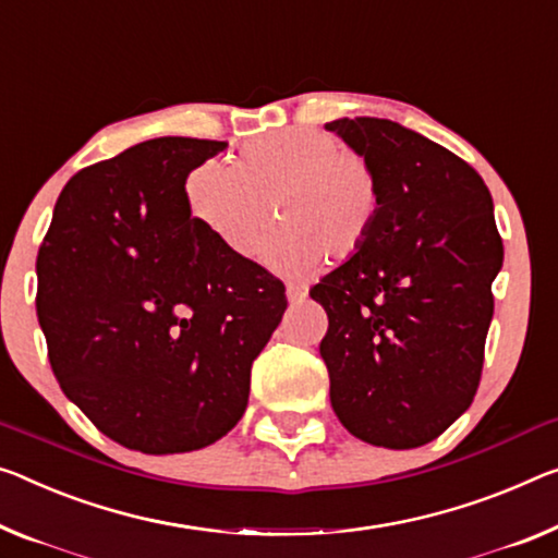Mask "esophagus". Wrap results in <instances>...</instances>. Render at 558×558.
Returning a JSON list of instances; mask_svg holds the SVG:
<instances>
[{"mask_svg": "<svg viewBox=\"0 0 558 558\" xmlns=\"http://www.w3.org/2000/svg\"><path fill=\"white\" fill-rule=\"evenodd\" d=\"M287 296H289L291 304H296V302H302V299L306 296V291L299 287V284H287Z\"/></svg>", "mask_w": 558, "mask_h": 558, "instance_id": "obj_1", "label": "esophagus"}]
</instances>
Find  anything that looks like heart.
Returning a JSON list of instances; mask_svg holds the SVG:
<instances>
[{"mask_svg": "<svg viewBox=\"0 0 558 558\" xmlns=\"http://www.w3.org/2000/svg\"><path fill=\"white\" fill-rule=\"evenodd\" d=\"M192 217L236 256H252L274 214L279 225L264 244L271 267L304 274L324 252L349 259L374 234L381 184L364 157L337 136L284 130L246 144L234 167L204 161L186 177Z\"/></svg>", "mask_w": 558, "mask_h": 558, "instance_id": "obj_1", "label": "heart"}]
</instances>
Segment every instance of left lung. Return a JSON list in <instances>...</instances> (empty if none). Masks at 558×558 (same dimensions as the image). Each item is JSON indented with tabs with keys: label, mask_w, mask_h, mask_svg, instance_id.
<instances>
[{
	"label": "left lung",
	"mask_w": 558,
	"mask_h": 558,
	"mask_svg": "<svg viewBox=\"0 0 558 558\" xmlns=\"http://www.w3.org/2000/svg\"><path fill=\"white\" fill-rule=\"evenodd\" d=\"M374 167L381 214L354 256L308 294L333 414L374 447H424L474 401L504 264L494 202L457 154L389 119L327 124Z\"/></svg>",
	"instance_id": "1"
}]
</instances>
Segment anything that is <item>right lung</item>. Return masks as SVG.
I'll return each instance as SVG.
<instances>
[{"label": "right lung", "instance_id": "obj_1", "mask_svg": "<svg viewBox=\"0 0 558 558\" xmlns=\"http://www.w3.org/2000/svg\"><path fill=\"white\" fill-rule=\"evenodd\" d=\"M227 142L159 136L76 171L37 254V316L66 399L144 453L209 447L250 401L284 284L192 217L184 182Z\"/></svg>", "mask_w": 558, "mask_h": 558}]
</instances>
